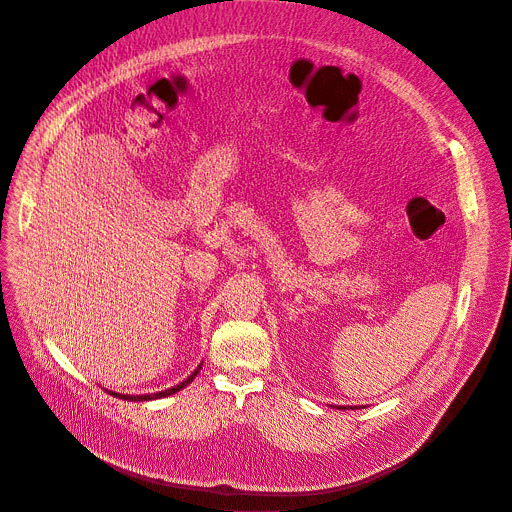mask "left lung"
I'll return each mask as SVG.
<instances>
[{"instance_id": "left-lung-1", "label": "left lung", "mask_w": 512, "mask_h": 512, "mask_svg": "<svg viewBox=\"0 0 512 512\" xmlns=\"http://www.w3.org/2000/svg\"><path fill=\"white\" fill-rule=\"evenodd\" d=\"M337 408H341V410H345V408H349V406H337Z\"/></svg>"}]
</instances>
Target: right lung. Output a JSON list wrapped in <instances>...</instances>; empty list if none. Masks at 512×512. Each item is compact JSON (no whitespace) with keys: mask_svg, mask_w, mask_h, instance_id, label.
<instances>
[{"mask_svg":"<svg viewBox=\"0 0 512 512\" xmlns=\"http://www.w3.org/2000/svg\"><path fill=\"white\" fill-rule=\"evenodd\" d=\"M202 369V363L196 367V371L192 376H188L185 378L183 382H179L177 386H173V388H169V390H163V392H157V394H138V396H128V394H116V392H112V396H118V398H122V400H136V402H143V400H157V398H165V396H171V394H175V392H179V390H183L185 386L188 384H192L194 382V378L198 376V371Z\"/></svg>","mask_w":512,"mask_h":512,"instance_id":"add662e5","label":"right lung"}]
</instances>
